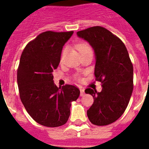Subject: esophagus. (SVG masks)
I'll use <instances>...</instances> for the list:
<instances>
[{
  "label": "esophagus",
  "instance_id": "esophagus-1",
  "mask_svg": "<svg viewBox=\"0 0 149 149\" xmlns=\"http://www.w3.org/2000/svg\"><path fill=\"white\" fill-rule=\"evenodd\" d=\"M80 92H81V97H83V96L85 94V91H84V88H80Z\"/></svg>",
  "mask_w": 149,
  "mask_h": 149
}]
</instances>
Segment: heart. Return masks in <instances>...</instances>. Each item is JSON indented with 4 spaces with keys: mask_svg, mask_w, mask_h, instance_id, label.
I'll return each instance as SVG.
<instances>
[{
    "mask_svg": "<svg viewBox=\"0 0 149 149\" xmlns=\"http://www.w3.org/2000/svg\"><path fill=\"white\" fill-rule=\"evenodd\" d=\"M78 49H79V51L80 52L81 54L84 53V52H88V51H92L91 47L88 45L87 43H81V44H79V46H78ZM66 50H67V48L66 47L64 48L63 50L62 56H61V58H63V57L65 56Z\"/></svg>",
    "mask_w": 149,
    "mask_h": 149,
    "instance_id": "heart-1",
    "label": "heart"
}]
</instances>
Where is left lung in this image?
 <instances>
[{
    "label": "left lung",
    "mask_w": 149,
    "mask_h": 149,
    "mask_svg": "<svg viewBox=\"0 0 149 149\" xmlns=\"http://www.w3.org/2000/svg\"><path fill=\"white\" fill-rule=\"evenodd\" d=\"M95 52L94 75L102 84L101 92L85 90L94 98L87 110L90 122L96 125H109L119 119L127 108L133 88V67L124 43L107 29L92 26L77 32Z\"/></svg>",
    "instance_id": "8db88e82"
}]
</instances>
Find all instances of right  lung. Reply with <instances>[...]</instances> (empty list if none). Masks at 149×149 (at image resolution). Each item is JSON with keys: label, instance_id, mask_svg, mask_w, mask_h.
Here are the masks:
<instances>
[{"label": "right lung", "instance_id": "right-lung-1", "mask_svg": "<svg viewBox=\"0 0 149 149\" xmlns=\"http://www.w3.org/2000/svg\"><path fill=\"white\" fill-rule=\"evenodd\" d=\"M73 34L45 31L29 42L21 55L17 70L20 99L29 115L46 127L65 124L72 102L80 95L75 86H57L52 75L61 61L63 47Z\"/></svg>", "mask_w": 149, "mask_h": 149}]
</instances>
